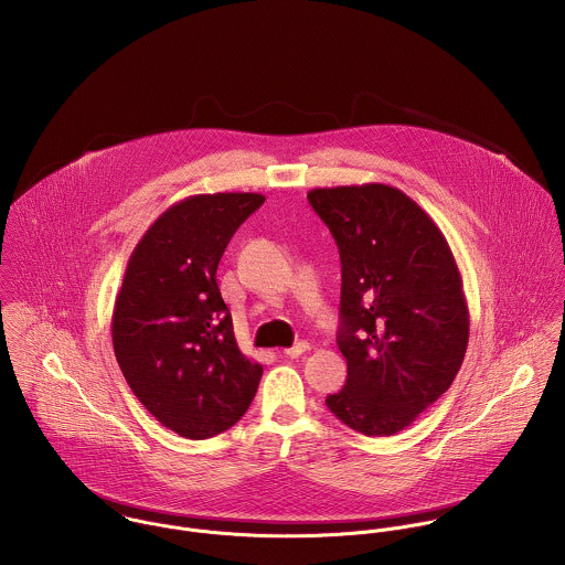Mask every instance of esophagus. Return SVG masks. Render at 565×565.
Wrapping results in <instances>:
<instances>
[{"instance_id":"34e87169","label":"esophagus","mask_w":565,"mask_h":565,"mask_svg":"<svg viewBox=\"0 0 565 565\" xmlns=\"http://www.w3.org/2000/svg\"><path fill=\"white\" fill-rule=\"evenodd\" d=\"M307 350H311V345H309L307 341H300V343H296V345L287 348V350H285V354H287L289 359H298V356H300V354H305Z\"/></svg>"}]
</instances>
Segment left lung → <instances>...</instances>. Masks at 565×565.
Instances as JSON below:
<instances>
[{
    "instance_id": "obj_1",
    "label": "left lung",
    "mask_w": 565,
    "mask_h": 565,
    "mask_svg": "<svg viewBox=\"0 0 565 565\" xmlns=\"http://www.w3.org/2000/svg\"><path fill=\"white\" fill-rule=\"evenodd\" d=\"M341 258L337 345L348 363L326 406L367 437L401 433L452 385L470 339L461 271L430 215L396 186L311 189Z\"/></svg>"
}]
</instances>
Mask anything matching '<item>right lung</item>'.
<instances>
[{"label": "right lung", "instance_id": "obj_1", "mask_svg": "<svg viewBox=\"0 0 565 565\" xmlns=\"http://www.w3.org/2000/svg\"><path fill=\"white\" fill-rule=\"evenodd\" d=\"M260 193H202L169 206L132 249L113 309L126 383L164 428L186 439L235 426L263 365L235 339L217 265Z\"/></svg>", "mask_w": 565, "mask_h": 565}]
</instances>
